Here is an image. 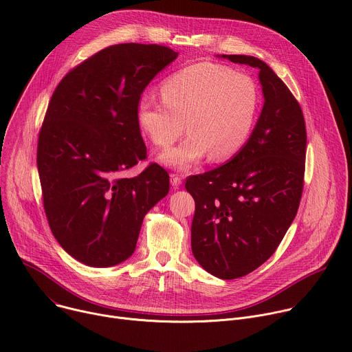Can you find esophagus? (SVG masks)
<instances>
[{
  "instance_id": "esophagus-1",
  "label": "esophagus",
  "mask_w": 352,
  "mask_h": 352,
  "mask_svg": "<svg viewBox=\"0 0 352 352\" xmlns=\"http://www.w3.org/2000/svg\"><path fill=\"white\" fill-rule=\"evenodd\" d=\"M170 179H171V185H173L174 189H178L181 186V184H182V178L179 175H177V174H171Z\"/></svg>"
}]
</instances>
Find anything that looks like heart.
<instances>
[{
	"mask_svg": "<svg viewBox=\"0 0 352 352\" xmlns=\"http://www.w3.org/2000/svg\"><path fill=\"white\" fill-rule=\"evenodd\" d=\"M160 93L163 102L140 100L136 120L162 148L170 147L186 128V138L160 157L177 170H189L208 155L213 162L236 155L254 129L261 106L252 78L214 63H199L170 75Z\"/></svg>",
	"mask_w": 352,
	"mask_h": 352,
	"instance_id": "heart-1",
	"label": "heart"
}]
</instances>
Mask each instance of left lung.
<instances>
[{"label":"left lung","mask_w":352,"mask_h":352,"mask_svg":"<svg viewBox=\"0 0 352 352\" xmlns=\"http://www.w3.org/2000/svg\"><path fill=\"white\" fill-rule=\"evenodd\" d=\"M259 69L265 104L239 152L212 171L186 178L195 199L192 254L206 272L243 277L274 252L295 219L304 189L307 128L287 85L259 58L221 56Z\"/></svg>","instance_id":"left-lung-1"}]
</instances>
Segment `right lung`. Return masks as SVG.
Instances as JSON below:
<instances>
[{"label":"right lung","mask_w":352,"mask_h":352,"mask_svg":"<svg viewBox=\"0 0 352 352\" xmlns=\"http://www.w3.org/2000/svg\"><path fill=\"white\" fill-rule=\"evenodd\" d=\"M177 57L159 44L110 45L71 69L50 100L37 142L43 206L58 243L83 265L126 261L146 213L168 193L156 163L125 173L147 157L140 96Z\"/></svg>","instance_id":"right-lung-1"}]
</instances>
